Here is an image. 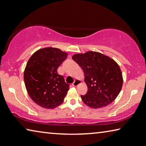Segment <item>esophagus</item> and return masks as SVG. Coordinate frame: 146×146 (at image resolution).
Segmentation results:
<instances>
[{
    "mask_svg": "<svg viewBox=\"0 0 146 146\" xmlns=\"http://www.w3.org/2000/svg\"><path fill=\"white\" fill-rule=\"evenodd\" d=\"M80 83H81V81L79 80V79H76V80L74 81V82L72 83V86L76 87L77 86H78Z\"/></svg>",
    "mask_w": 146,
    "mask_h": 146,
    "instance_id": "1",
    "label": "esophagus"
}]
</instances>
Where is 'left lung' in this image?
I'll list each match as a JSON object with an SVG mask.
<instances>
[{"mask_svg":"<svg viewBox=\"0 0 146 146\" xmlns=\"http://www.w3.org/2000/svg\"><path fill=\"white\" fill-rule=\"evenodd\" d=\"M72 59L83 70L88 86L86 95H81L83 102L93 109L111 104L121 92L122 73L114 60L98 52L76 54Z\"/></svg>","mask_w":146,"mask_h":146,"instance_id":"8db88e82","label":"left lung"}]
</instances>
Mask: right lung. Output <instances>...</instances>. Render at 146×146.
<instances>
[{
  "mask_svg": "<svg viewBox=\"0 0 146 146\" xmlns=\"http://www.w3.org/2000/svg\"><path fill=\"white\" fill-rule=\"evenodd\" d=\"M60 49L46 48L32 54L24 72L26 89L32 100L46 109H54L64 102L69 89L63 76L57 70L67 58Z\"/></svg>",
  "mask_w": 146,
  "mask_h": 146,
  "instance_id": "1",
  "label": "right lung"
}]
</instances>
